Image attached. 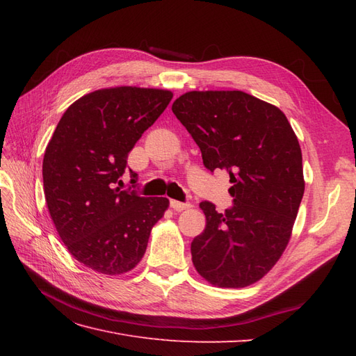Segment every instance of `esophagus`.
Listing matches in <instances>:
<instances>
[{"mask_svg":"<svg viewBox=\"0 0 356 356\" xmlns=\"http://www.w3.org/2000/svg\"><path fill=\"white\" fill-rule=\"evenodd\" d=\"M170 207L174 208L175 211H184L187 208H190L191 204L188 202H178V200H170Z\"/></svg>","mask_w":356,"mask_h":356,"instance_id":"obj_1","label":"esophagus"}]
</instances>
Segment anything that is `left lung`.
Returning <instances> with one entry per match:
<instances>
[{
    "instance_id": "8db88e82",
    "label": "left lung",
    "mask_w": 356,
    "mask_h": 356,
    "mask_svg": "<svg viewBox=\"0 0 356 356\" xmlns=\"http://www.w3.org/2000/svg\"><path fill=\"white\" fill-rule=\"evenodd\" d=\"M172 111L208 170H227L233 204L203 200L207 227L191 242L196 270L212 285L243 288L270 270L288 245L303 199L301 148L285 114L241 90L188 92Z\"/></svg>"
}]
</instances>
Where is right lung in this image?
Instances as JSON below:
<instances>
[{
	"instance_id": "add662e5",
	"label": "right lung",
	"mask_w": 356,
	"mask_h": 356,
	"mask_svg": "<svg viewBox=\"0 0 356 356\" xmlns=\"http://www.w3.org/2000/svg\"><path fill=\"white\" fill-rule=\"evenodd\" d=\"M170 99L169 90L131 86L84 95L63 113L46 148L42 182L50 217L71 255L92 270H132L169 207L166 197H141L117 184L131 149ZM136 181L131 170L134 188Z\"/></svg>"
}]
</instances>
